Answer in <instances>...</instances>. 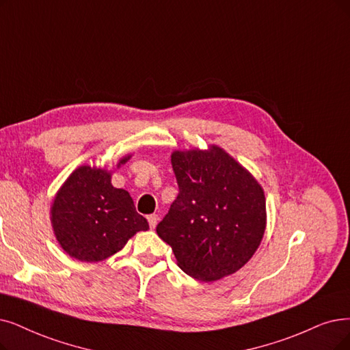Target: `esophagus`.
I'll return each instance as SVG.
<instances>
[{
  "instance_id": "esophagus-1",
  "label": "esophagus",
  "mask_w": 350,
  "mask_h": 350,
  "mask_svg": "<svg viewBox=\"0 0 350 350\" xmlns=\"http://www.w3.org/2000/svg\"><path fill=\"white\" fill-rule=\"evenodd\" d=\"M158 221H159V217H158L157 214H150V215H148V222H149V227H150V228H155V227H157V224H158Z\"/></svg>"
}]
</instances>
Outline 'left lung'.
I'll return each instance as SVG.
<instances>
[{"instance_id":"8db88e82","label":"left lung","mask_w":350,"mask_h":350,"mask_svg":"<svg viewBox=\"0 0 350 350\" xmlns=\"http://www.w3.org/2000/svg\"><path fill=\"white\" fill-rule=\"evenodd\" d=\"M179 188L157 226L184 273L201 282L240 270L258 248L265 228V198L244 167L218 146L174 152Z\"/></svg>"}]
</instances>
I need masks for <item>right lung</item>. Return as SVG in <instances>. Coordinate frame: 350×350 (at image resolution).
<instances>
[{"instance_id":"add662e5","label":"right lung","mask_w":350,"mask_h":350,"mask_svg":"<svg viewBox=\"0 0 350 350\" xmlns=\"http://www.w3.org/2000/svg\"><path fill=\"white\" fill-rule=\"evenodd\" d=\"M51 222L66 253L88 262L118 253L132 235L149 228L129 192L111 187L105 170L90 166L67 178L54 200Z\"/></svg>"}]
</instances>
